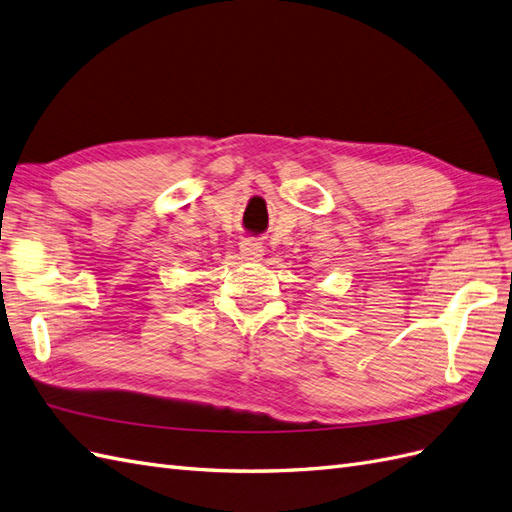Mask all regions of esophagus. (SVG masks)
I'll return each instance as SVG.
<instances>
[{"label":"esophagus","mask_w":512,"mask_h":512,"mask_svg":"<svg viewBox=\"0 0 512 512\" xmlns=\"http://www.w3.org/2000/svg\"><path fill=\"white\" fill-rule=\"evenodd\" d=\"M240 253L246 259H261L264 257V246H261V242L255 238H244L240 242Z\"/></svg>","instance_id":"obj_1"}]
</instances>
